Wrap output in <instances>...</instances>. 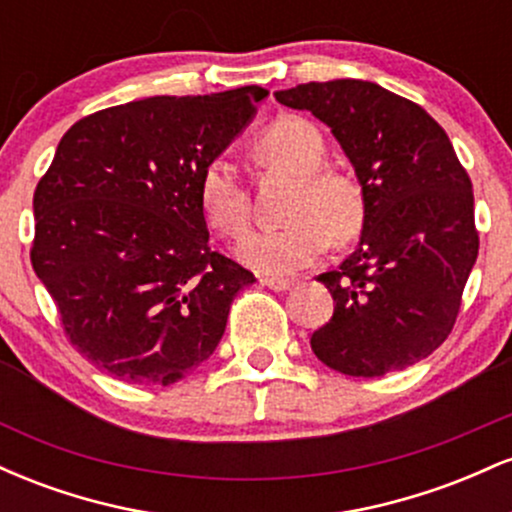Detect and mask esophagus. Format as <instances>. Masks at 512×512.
<instances>
[{
	"label": "esophagus",
	"mask_w": 512,
	"mask_h": 512,
	"mask_svg": "<svg viewBox=\"0 0 512 512\" xmlns=\"http://www.w3.org/2000/svg\"><path fill=\"white\" fill-rule=\"evenodd\" d=\"M260 284L267 286V289H272V291H289L291 286H293V281H289V279H276V276H262Z\"/></svg>",
	"instance_id": "34e87169"
}]
</instances>
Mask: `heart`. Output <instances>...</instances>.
I'll use <instances>...</instances> for the list:
<instances>
[{
    "instance_id": "b5f03b06",
    "label": "heart",
    "mask_w": 512,
    "mask_h": 512,
    "mask_svg": "<svg viewBox=\"0 0 512 512\" xmlns=\"http://www.w3.org/2000/svg\"><path fill=\"white\" fill-rule=\"evenodd\" d=\"M257 154L269 166L296 175L286 226L248 233L238 243V260L269 276H289L320 260L334 243L356 238L366 221V197L358 182L337 170H325V137L303 117H281L257 142ZM204 219L223 236H240L250 221V197L231 156L219 154L199 178Z\"/></svg>"
}]
</instances>
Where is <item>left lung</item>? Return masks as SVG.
Listing matches in <instances>:
<instances>
[{
  "label": "left lung",
  "mask_w": 512,
  "mask_h": 512,
  "mask_svg": "<svg viewBox=\"0 0 512 512\" xmlns=\"http://www.w3.org/2000/svg\"><path fill=\"white\" fill-rule=\"evenodd\" d=\"M330 127L366 197L356 250L317 276L334 315L310 346L325 366L378 378L448 339L479 255L472 180L445 129L421 105L361 79L274 93Z\"/></svg>",
  "instance_id": "8db88e82"
}]
</instances>
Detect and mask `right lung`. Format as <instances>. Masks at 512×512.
Segmentation results:
<instances>
[{
  "instance_id": "obj_1",
  "label": "right lung",
  "mask_w": 512,
  "mask_h": 512,
  "mask_svg": "<svg viewBox=\"0 0 512 512\" xmlns=\"http://www.w3.org/2000/svg\"><path fill=\"white\" fill-rule=\"evenodd\" d=\"M269 96H154L79 120L33 195L31 262L86 361L173 385L214 354L255 281L209 248L199 178Z\"/></svg>"
}]
</instances>
